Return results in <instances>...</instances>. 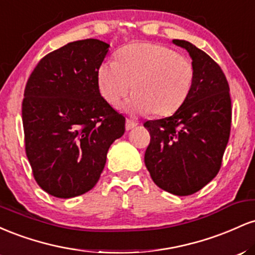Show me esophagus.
I'll list each match as a JSON object with an SVG mask.
<instances>
[{
	"mask_svg": "<svg viewBox=\"0 0 255 255\" xmlns=\"http://www.w3.org/2000/svg\"><path fill=\"white\" fill-rule=\"evenodd\" d=\"M136 126V122L133 121L131 119H127V121H126V129L129 130L131 128H134Z\"/></svg>",
	"mask_w": 255,
	"mask_h": 255,
	"instance_id": "esophagus-1",
	"label": "esophagus"
}]
</instances>
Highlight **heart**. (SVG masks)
Returning <instances> with one entry per match:
<instances>
[{"mask_svg": "<svg viewBox=\"0 0 255 255\" xmlns=\"http://www.w3.org/2000/svg\"><path fill=\"white\" fill-rule=\"evenodd\" d=\"M194 81V67L188 58L166 46L148 42L131 43L118 51L115 61L98 67L101 96L118 107L129 93L126 104L130 113L169 116L182 107Z\"/></svg>", "mask_w": 255, "mask_h": 255, "instance_id": "heart-1", "label": "heart"}]
</instances>
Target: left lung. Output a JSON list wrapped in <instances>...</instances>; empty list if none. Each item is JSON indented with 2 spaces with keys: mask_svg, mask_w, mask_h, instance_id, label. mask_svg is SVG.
Listing matches in <instances>:
<instances>
[{
  "mask_svg": "<svg viewBox=\"0 0 255 255\" xmlns=\"http://www.w3.org/2000/svg\"><path fill=\"white\" fill-rule=\"evenodd\" d=\"M172 43L191 55L194 81L174 115L144 124L151 136L145 165L159 188L184 197L200 191L221 169L230 135L231 99L217 62L187 40Z\"/></svg>",
  "mask_w": 255,
  "mask_h": 255,
  "instance_id": "8db88e82",
  "label": "left lung"
}]
</instances>
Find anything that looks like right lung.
I'll return each mask as SVG.
<instances>
[{
  "label": "right lung",
  "mask_w": 255,
  "mask_h": 255,
  "mask_svg": "<svg viewBox=\"0 0 255 255\" xmlns=\"http://www.w3.org/2000/svg\"><path fill=\"white\" fill-rule=\"evenodd\" d=\"M109 44L83 39L49 52L22 99L26 156L40 188L68 199L89 192L103 171L126 119L99 93L98 67Z\"/></svg>",
  "instance_id": "add662e5"
}]
</instances>
